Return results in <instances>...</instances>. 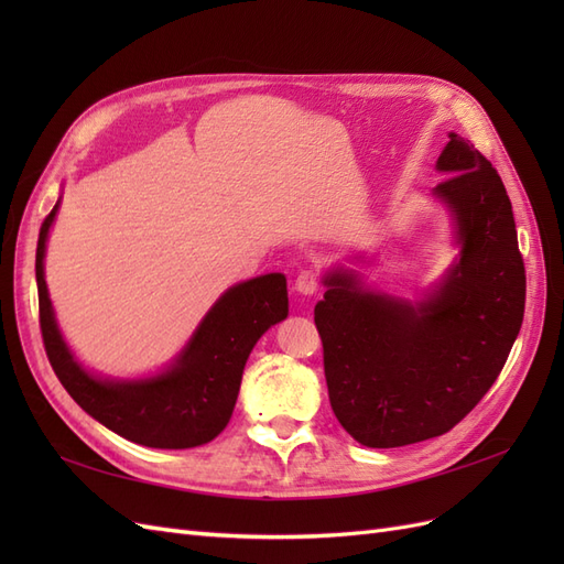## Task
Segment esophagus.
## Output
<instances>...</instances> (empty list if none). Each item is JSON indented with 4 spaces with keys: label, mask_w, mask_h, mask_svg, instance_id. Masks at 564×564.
Returning <instances> with one entry per match:
<instances>
[{
    "label": "esophagus",
    "mask_w": 564,
    "mask_h": 564,
    "mask_svg": "<svg viewBox=\"0 0 564 564\" xmlns=\"http://www.w3.org/2000/svg\"><path fill=\"white\" fill-rule=\"evenodd\" d=\"M294 289L299 294H303V296H313V294H317V289H319V278H317V272L315 270H301L299 272V278H296V282H294Z\"/></svg>",
    "instance_id": "esophagus-1"
}]
</instances>
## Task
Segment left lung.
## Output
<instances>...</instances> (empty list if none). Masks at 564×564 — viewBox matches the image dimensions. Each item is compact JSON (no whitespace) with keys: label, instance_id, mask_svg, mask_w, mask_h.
Listing matches in <instances>:
<instances>
[{"label":"left lung","instance_id":"obj_1","mask_svg":"<svg viewBox=\"0 0 564 564\" xmlns=\"http://www.w3.org/2000/svg\"><path fill=\"white\" fill-rule=\"evenodd\" d=\"M435 169L449 176L431 197L449 216L456 256L429 289L388 294L340 263L322 275L315 324L329 402L371 449L452 431L497 381L522 327L524 265L501 176L454 131Z\"/></svg>","mask_w":564,"mask_h":564}]
</instances>
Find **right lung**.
<instances>
[{
    "mask_svg": "<svg viewBox=\"0 0 564 564\" xmlns=\"http://www.w3.org/2000/svg\"><path fill=\"white\" fill-rule=\"evenodd\" d=\"M51 209L37 242L40 324L48 362L70 398L108 431L152 449H193L226 429L240 392L242 371L259 338L289 315L282 272L228 286L199 319L185 346L155 373L104 377L84 367L58 327L44 280Z\"/></svg>",
    "mask_w": 564,
    "mask_h": 564,
    "instance_id": "1",
    "label": "right lung"
}]
</instances>
